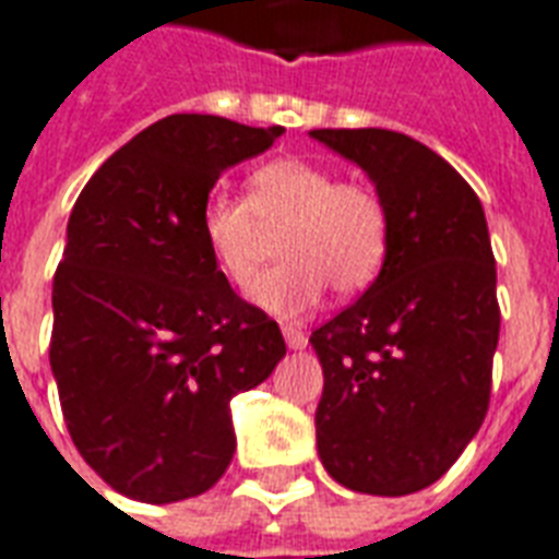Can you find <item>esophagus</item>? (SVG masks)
<instances>
[{"mask_svg": "<svg viewBox=\"0 0 559 559\" xmlns=\"http://www.w3.org/2000/svg\"><path fill=\"white\" fill-rule=\"evenodd\" d=\"M284 340H287V346L293 352H301V348H308V334L301 331V328H284Z\"/></svg>", "mask_w": 559, "mask_h": 559, "instance_id": "obj_1", "label": "esophagus"}]
</instances>
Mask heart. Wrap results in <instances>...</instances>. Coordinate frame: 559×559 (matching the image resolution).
<instances>
[{
	"mask_svg": "<svg viewBox=\"0 0 559 559\" xmlns=\"http://www.w3.org/2000/svg\"><path fill=\"white\" fill-rule=\"evenodd\" d=\"M202 240L225 278H254L263 231H278L281 261L251 287V301L281 319L305 317L328 284L352 296L369 287L390 249V216L374 190L340 181L334 169L281 157L254 169L249 195L213 190L199 216Z\"/></svg>",
	"mask_w": 559,
	"mask_h": 559,
	"instance_id": "obj_1",
	"label": "heart"
}]
</instances>
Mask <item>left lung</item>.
I'll return each instance as SVG.
<instances>
[{
  "mask_svg": "<svg viewBox=\"0 0 559 559\" xmlns=\"http://www.w3.org/2000/svg\"><path fill=\"white\" fill-rule=\"evenodd\" d=\"M360 166L390 216L378 278L310 334L325 390L317 449L336 484L366 496L431 487L489 407L498 346L487 216L457 169L386 128H317Z\"/></svg>",
  "mask_w": 559,
  "mask_h": 559,
  "instance_id": "1",
  "label": "left lung"
}]
</instances>
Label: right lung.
I'll return each mask as SVG.
<instances>
[{
	"mask_svg": "<svg viewBox=\"0 0 559 559\" xmlns=\"http://www.w3.org/2000/svg\"><path fill=\"white\" fill-rule=\"evenodd\" d=\"M281 134L173 114L114 152L72 207L49 364L75 449L119 496L207 492L237 445L231 399L287 355L278 322L234 293L199 228L216 178Z\"/></svg>",
	"mask_w": 559,
	"mask_h": 559,
	"instance_id": "add662e5",
	"label": "right lung"
}]
</instances>
